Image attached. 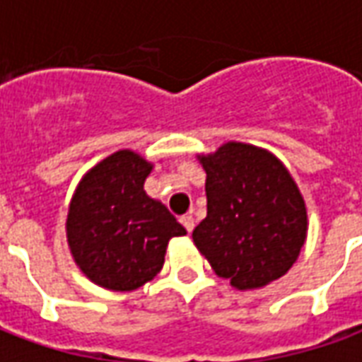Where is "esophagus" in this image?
<instances>
[{"mask_svg": "<svg viewBox=\"0 0 362 362\" xmlns=\"http://www.w3.org/2000/svg\"><path fill=\"white\" fill-rule=\"evenodd\" d=\"M180 223L184 225V228H186L188 233H192V230H194V227H196V221H194V217H192V215H182Z\"/></svg>", "mask_w": 362, "mask_h": 362, "instance_id": "1", "label": "esophagus"}]
</instances>
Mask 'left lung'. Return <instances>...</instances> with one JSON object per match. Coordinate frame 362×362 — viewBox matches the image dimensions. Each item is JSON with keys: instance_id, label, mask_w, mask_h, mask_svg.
Instances as JSON below:
<instances>
[{"instance_id": "obj_1", "label": "left lung", "mask_w": 362, "mask_h": 362, "mask_svg": "<svg viewBox=\"0 0 362 362\" xmlns=\"http://www.w3.org/2000/svg\"><path fill=\"white\" fill-rule=\"evenodd\" d=\"M199 163L207 174V217L192 233L197 250L240 291L279 279L308 228L293 176L269 151L246 143H225Z\"/></svg>"}]
</instances>
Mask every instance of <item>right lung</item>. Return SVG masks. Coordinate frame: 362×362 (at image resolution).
I'll list each match as a JSON object with an SVG mask.
<instances>
[{"mask_svg":"<svg viewBox=\"0 0 362 362\" xmlns=\"http://www.w3.org/2000/svg\"><path fill=\"white\" fill-rule=\"evenodd\" d=\"M153 170L141 155L112 153L85 174L67 213L75 264L98 287L135 291L163 269L168 240L186 228L143 184Z\"/></svg>","mask_w":362,"mask_h":362,"instance_id":"right-lung-1","label":"right lung"}]
</instances>
